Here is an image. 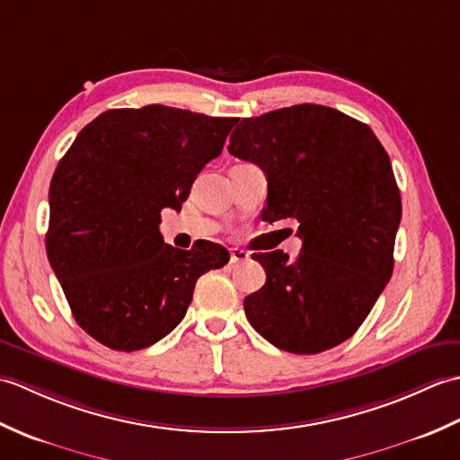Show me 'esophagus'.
<instances>
[{"label": "esophagus", "instance_id": "34e87169", "mask_svg": "<svg viewBox=\"0 0 460 460\" xmlns=\"http://www.w3.org/2000/svg\"><path fill=\"white\" fill-rule=\"evenodd\" d=\"M247 259H249V252L243 251V249H231V252H229V262H231V265H237V262H243V261H247Z\"/></svg>", "mask_w": 460, "mask_h": 460}]
</instances>
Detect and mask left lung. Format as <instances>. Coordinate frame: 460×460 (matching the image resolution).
<instances>
[{"label": "left lung", "mask_w": 460, "mask_h": 460, "mask_svg": "<svg viewBox=\"0 0 460 460\" xmlns=\"http://www.w3.org/2000/svg\"><path fill=\"white\" fill-rule=\"evenodd\" d=\"M229 154L269 180L262 217L296 219L302 251L257 252L267 282L243 302L259 334L290 354H320L356 334L394 272L402 195L367 124L322 104L243 119Z\"/></svg>", "instance_id": "8db88e82"}]
</instances>
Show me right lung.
Listing matches in <instances>:
<instances>
[{
	"label": "right lung",
	"instance_id": "obj_1",
	"mask_svg": "<svg viewBox=\"0 0 460 460\" xmlns=\"http://www.w3.org/2000/svg\"><path fill=\"white\" fill-rule=\"evenodd\" d=\"M239 119L148 104L86 124L49 188L47 257L86 334L136 351L183 320L195 282L229 262L217 243H164L162 209L180 211Z\"/></svg>",
	"mask_w": 460,
	"mask_h": 460
}]
</instances>
